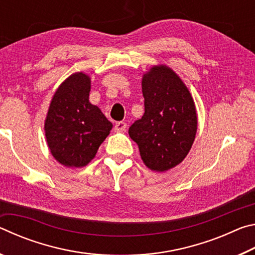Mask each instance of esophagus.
<instances>
[{"instance_id": "1", "label": "esophagus", "mask_w": 255, "mask_h": 255, "mask_svg": "<svg viewBox=\"0 0 255 255\" xmlns=\"http://www.w3.org/2000/svg\"><path fill=\"white\" fill-rule=\"evenodd\" d=\"M126 128H127V124L124 122H118L115 125V131L117 132H123L126 130Z\"/></svg>"}]
</instances>
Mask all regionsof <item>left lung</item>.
Segmentation results:
<instances>
[{
	"label": "left lung",
	"mask_w": 255,
	"mask_h": 255,
	"mask_svg": "<svg viewBox=\"0 0 255 255\" xmlns=\"http://www.w3.org/2000/svg\"><path fill=\"white\" fill-rule=\"evenodd\" d=\"M145 112L129 127L149 170L166 172L183 161L197 133L193 98L181 77L166 65H154L143 74Z\"/></svg>",
	"instance_id": "1"
}]
</instances>
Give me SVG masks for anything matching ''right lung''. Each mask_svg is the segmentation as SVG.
<instances>
[{
	"label": "right lung",
	"instance_id": "right-lung-1",
	"mask_svg": "<svg viewBox=\"0 0 255 255\" xmlns=\"http://www.w3.org/2000/svg\"><path fill=\"white\" fill-rule=\"evenodd\" d=\"M90 91L91 77L73 73L56 90L45 119L51 155L72 169L88 165L112 129L100 108L89 101Z\"/></svg>",
	"mask_w": 255,
	"mask_h": 255
}]
</instances>
